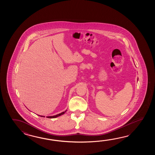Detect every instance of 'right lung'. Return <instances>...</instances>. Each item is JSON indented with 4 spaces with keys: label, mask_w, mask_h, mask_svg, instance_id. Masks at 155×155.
<instances>
[{
    "label": "right lung",
    "mask_w": 155,
    "mask_h": 155,
    "mask_svg": "<svg viewBox=\"0 0 155 155\" xmlns=\"http://www.w3.org/2000/svg\"><path fill=\"white\" fill-rule=\"evenodd\" d=\"M66 111H65L64 112H61V113H60V114H58V115H56L53 116H47L46 117H48V118H50V119H52V118H56L57 117H58V116H60L62 115L63 114H65V112H66ZM41 116V117H44V116Z\"/></svg>",
    "instance_id": "right-lung-1"
}]
</instances>
